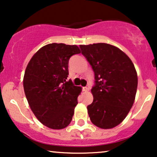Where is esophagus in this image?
I'll list each match as a JSON object with an SVG mask.
<instances>
[{"mask_svg":"<svg viewBox=\"0 0 157 157\" xmlns=\"http://www.w3.org/2000/svg\"><path fill=\"white\" fill-rule=\"evenodd\" d=\"M82 90L85 91V92L89 91V90H90V86H89V85H87V86L83 87H82Z\"/></svg>","mask_w":157,"mask_h":157,"instance_id":"1","label":"esophagus"}]
</instances>
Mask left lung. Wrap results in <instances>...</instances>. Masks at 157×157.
<instances>
[{"label":"left lung","instance_id":"8db88e82","mask_svg":"<svg viewBox=\"0 0 157 157\" xmlns=\"http://www.w3.org/2000/svg\"><path fill=\"white\" fill-rule=\"evenodd\" d=\"M95 73L93 101L87 106L90 121L100 128H112L124 120L132 107L138 77L133 62L120 49L105 43L80 45Z\"/></svg>","mask_w":157,"mask_h":157}]
</instances>
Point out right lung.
I'll list each match as a JSON object with an SVG mask.
<instances>
[{
    "mask_svg": "<svg viewBox=\"0 0 157 157\" xmlns=\"http://www.w3.org/2000/svg\"><path fill=\"white\" fill-rule=\"evenodd\" d=\"M76 45L52 43L41 47L26 67L24 88L31 110L41 124L62 129L70 124L81 87L67 80L69 59Z\"/></svg>",
    "mask_w": 157,
    "mask_h": 157,
    "instance_id": "add662e5",
    "label": "right lung"
}]
</instances>
